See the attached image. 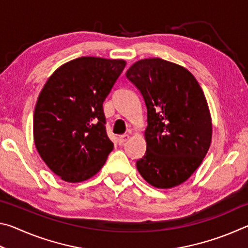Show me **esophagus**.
<instances>
[{"label": "esophagus", "mask_w": 248, "mask_h": 248, "mask_svg": "<svg viewBox=\"0 0 248 248\" xmlns=\"http://www.w3.org/2000/svg\"><path fill=\"white\" fill-rule=\"evenodd\" d=\"M130 139V136L129 134H124V136H120L118 138V141H119V144H124L125 142Z\"/></svg>", "instance_id": "34e87169"}]
</instances>
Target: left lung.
Masks as SVG:
<instances>
[{
    "label": "left lung",
    "mask_w": 248,
    "mask_h": 248,
    "mask_svg": "<svg viewBox=\"0 0 248 248\" xmlns=\"http://www.w3.org/2000/svg\"><path fill=\"white\" fill-rule=\"evenodd\" d=\"M148 109L146 151L137 161L150 185L169 189L195 173L212 139V119L198 81L186 68L161 58L137 61L125 73Z\"/></svg>",
    "instance_id": "8db88e82"
}]
</instances>
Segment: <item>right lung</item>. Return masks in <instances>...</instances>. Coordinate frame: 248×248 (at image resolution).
I'll return each instance as SVG.
<instances>
[{
	"label": "right lung",
	"mask_w": 248,
	"mask_h": 248,
	"mask_svg": "<svg viewBox=\"0 0 248 248\" xmlns=\"http://www.w3.org/2000/svg\"><path fill=\"white\" fill-rule=\"evenodd\" d=\"M124 66L123 59L77 58L59 66L41 90L33 141L46 165L64 182L93 177L114 149L103 103Z\"/></svg>",
	"instance_id": "1"
}]
</instances>
